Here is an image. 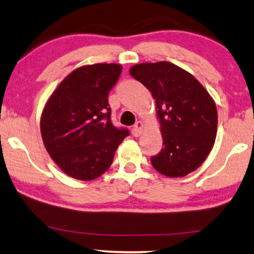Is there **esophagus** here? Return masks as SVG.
I'll use <instances>...</instances> for the list:
<instances>
[{
	"mask_svg": "<svg viewBox=\"0 0 254 254\" xmlns=\"http://www.w3.org/2000/svg\"><path fill=\"white\" fill-rule=\"evenodd\" d=\"M145 129V125L142 121H137L133 127V135L134 136H140Z\"/></svg>",
	"mask_w": 254,
	"mask_h": 254,
	"instance_id": "esophagus-1",
	"label": "esophagus"
}]
</instances>
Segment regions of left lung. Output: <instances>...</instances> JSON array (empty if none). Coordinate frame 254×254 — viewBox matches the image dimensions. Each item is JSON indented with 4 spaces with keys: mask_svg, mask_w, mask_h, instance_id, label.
<instances>
[{
    "mask_svg": "<svg viewBox=\"0 0 254 254\" xmlns=\"http://www.w3.org/2000/svg\"><path fill=\"white\" fill-rule=\"evenodd\" d=\"M129 73L155 100L164 147L151 158L153 167L168 178L195 171L212 151L217 136L214 100L192 74L171 62L139 64Z\"/></svg>",
    "mask_w": 254,
    "mask_h": 254,
    "instance_id": "8db88e82",
    "label": "left lung"
}]
</instances>
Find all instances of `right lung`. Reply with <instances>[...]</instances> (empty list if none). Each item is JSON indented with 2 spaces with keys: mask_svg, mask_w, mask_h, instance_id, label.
Returning <instances> with one entry per match:
<instances>
[{
  "mask_svg": "<svg viewBox=\"0 0 254 254\" xmlns=\"http://www.w3.org/2000/svg\"><path fill=\"white\" fill-rule=\"evenodd\" d=\"M122 65L95 64L76 68L46 102L40 120L43 145L68 177L94 180L111 167L129 132L111 121L108 93Z\"/></svg>",
  "mask_w": 254,
  "mask_h": 254,
  "instance_id": "obj_1",
  "label": "right lung"
}]
</instances>
